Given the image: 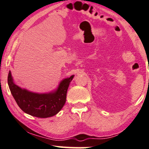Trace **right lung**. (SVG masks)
Masks as SVG:
<instances>
[{
    "instance_id": "1",
    "label": "right lung",
    "mask_w": 149,
    "mask_h": 149,
    "mask_svg": "<svg viewBox=\"0 0 149 149\" xmlns=\"http://www.w3.org/2000/svg\"><path fill=\"white\" fill-rule=\"evenodd\" d=\"M73 76L63 80L55 92L38 94L22 89L16 85L9 71L8 85L17 104L26 113L37 118H45L55 116L63 108L66 102L67 92Z\"/></svg>"
}]
</instances>
